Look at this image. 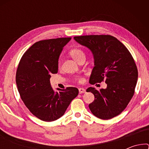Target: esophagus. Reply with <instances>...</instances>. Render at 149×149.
<instances>
[{
    "label": "esophagus",
    "instance_id": "esophagus-1",
    "mask_svg": "<svg viewBox=\"0 0 149 149\" xmlns=\"http://www.w3.org/2000/svg\"><path fill=\"white\" fill-rule=\"evenodd\" d=\"M85 91H85L84 88H79V93L80 94H81V93H85Z\"/></svg>",
    "mask_w": 149,
    "mask_h": 149
}]
</instances>
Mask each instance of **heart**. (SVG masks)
Segmentation results:
<instances>
[{
    "mask_svg": "<svg viewBox=\"0 0 149 149\" xmlns=\"http://www.w3.org/2000/svg\"><path fill=\"white\" fill-rule=\"evenodd\" d=\"M70 54L71 55V56L74 58L75 61L77 62L79 61L80 60L83 58H85V53L83 50L81 49H78V48H75L73 49L70 52ZM60 65V63H59V65ZM79 81H81V79H79Z\"/></svg>",
    "mask_w": 149,
    "mask_h": 149,
    "instance_id": "heart-1",
    "label": "heart"
}]
</instances>
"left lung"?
Masks as SVG:
<instances>
[{
	"instance_id": "obj_1",
	"label": "left lung",
	"mask_w": 149,
	"mask_h": 149,
	"mask_svg": "<svg viewBox=\"0 0 149 149\" xmlns=\"http://www.w3.org/2000/svg\"><path fill=\"white\" fill-rule=\"evenodd\" d=\"M77 43L91 50L94 68L89 83L95 84L103 80L106 89L97 91L89 87L95 100L89 105L92 114L102 120L119 115L134 95L138 72L132 54L124 45L111 35H84L74 37Z\"/></svg>"
}]
</instances>
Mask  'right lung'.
<instances>
[{
	"instance_id": "right-lung-1",
	"label": "right lung",
	"mask_w": 149,
	"mask_h": 149,
	"mask_svg": "<svg viewBox=\"0 0 149 149\" xmlns=\"http://www.w3.org/2000/svg\"><path fill=\"white\" fill-rule=\"evenodd\" d=\"M71 38L47 39L35 42L25 52L17 69L16 81L22 100L33 114L45 122L56 120L64 114L79 90L50 85L51 74H56L63 48Z\"/></svg>"
}]
</instances>
